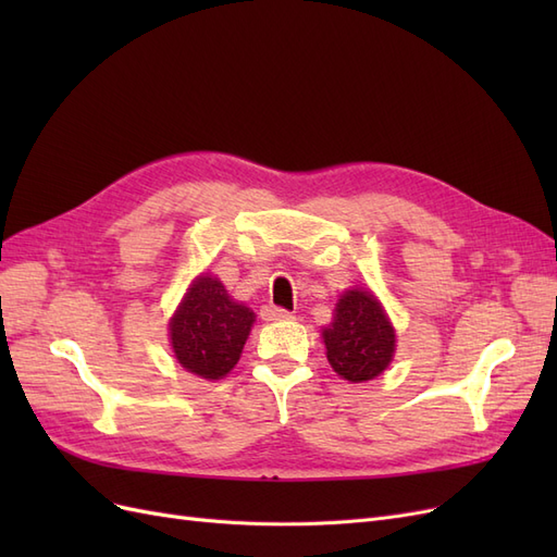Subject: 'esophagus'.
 Instances as JSON below:
<instances>
[{
  "label": "esophagus",
  "mask_w": 557,
  "mask_h": 557,
  "mask_svg": "<svg viewBox=\"0 0 557 557\" xmlns=\"http://www.w3.org/2000/svg\"><path fill=\"white\" fill-rule=\"evenodd\" d=\"M260 315H262V320H269V323H272V320H290V318H293L290 311H285V309H281V307H272V305L262 307Z\"/></svg>",
  "instance_id": "esophagus-1"
}]
</instances>
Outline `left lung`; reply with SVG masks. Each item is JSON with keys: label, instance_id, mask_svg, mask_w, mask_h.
Masks as SVG:
<instances>
[{"label": "left lung", "instance_id": "obj_1", "mask_svg": "<svg viewBox=\"0 0 557 557\" xmlns=\"http://www.w3.org/2000/svg\"><path fill=\"white\" fill-rule=\"evenodd\" d=\"M332 325L323 330L327 360L342 379L362 383L379 376L395 352V330L372 293L348 290L336 301Z\"/></svg>", "mask_w": 557, "mask_h": 557}]
</instances>
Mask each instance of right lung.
Wrapping results in <instances>:
<instances>
[{"label":"right lung","instance_id":"add662e5","mask_svg":"<svg viewBox=\"0 0 557 557\" xmlns=\"http://www.w3.org/2000/svg\"><path fill=\"white\" fill-rule=\"evenodd\" d=\"M252 320L256 313L232 301L221 281L199 276L170 323L176 360L201 379H223L237 364Z\"/></svg>","mask_w":557,"mask_h":557}]
</instances>
